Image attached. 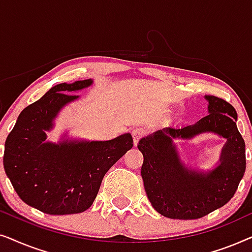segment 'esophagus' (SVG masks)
I'll use <instances>...</instances> for the list:
<instances>
[{"label": "esophagus", "mask_w": 252, "mask_h": 252, "mask_svg": "<svg viewBox=\"0 0 252 252\" xmlns=\"http://www.w3.org/2000/svg\"><path fill=\"white\" fill-rule=\"evenodd\" d=\"M146 134V129L141 128V127H136L132 130V136H133V141H134V146H136L137 142H139L141 137L144 136Z\"/></svg>", "instance_id": "34e87169"}]
</instances>
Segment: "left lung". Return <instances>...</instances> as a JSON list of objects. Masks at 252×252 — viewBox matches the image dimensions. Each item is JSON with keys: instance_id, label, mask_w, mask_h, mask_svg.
<instances>
[{"instance_id": "1", "label": "left lung", "mask_w": 252, "mask_h": 252, "mask_svg": "<svg viewBox=\"0 0 252 252\" xmlns=\"http://www.w3.org/2000/svg\"><path fill=\"white\" fill-rule=\"evenodd\" d=\"M209 115L194 125L165 127L140 140L144 189L151 205L171 219H198L221 208L235 194L246 172V143L236 127L232 104L206 95ZM202 132H215L227 142L220 163L213 170L199 172L182 163L173 139H189Z\"/></svg>"}]
</instances>
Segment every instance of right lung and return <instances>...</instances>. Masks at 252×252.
I'll use <instances>...</instances> for the list:
<instances>
[{"label": "right lung", "mask_w": 252, "mask_h": 252, "mask_svg": "<svg viewBox=\"0 0 252 252\" xmlns=\"http://www.w3.org/2000/svg\"><path fill=\"white\" fill-rule=\"evenodd\" d=\"M92 79L60 84L20 112L5 140L3 165L26 204L48 215H73L91 208L110 167L133 147L129 133L109 141L46 142V130L67 103L68 93L87 88Z\"/></svg>", "instance_id": "obj_1"}]
</instances>
